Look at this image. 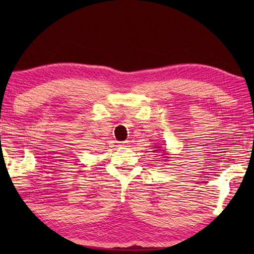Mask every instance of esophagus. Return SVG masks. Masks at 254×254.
<instances>
[{"label": "esophagus", "instance_id": "34e87169", "mask_svg": "<svg viewBox=\"0 0 254 254\" xmlns=\"http://www.w3.org/2000/svg\"><path fill=\"white\" fill-rule=\"evenodd\" d=\"M127 143H128L127 141H123V142H121V143L119 144V147H121V148H123V147H127Z\"/></svg>", "mask_w": 254, "mask_h": 254}]
</instances>
